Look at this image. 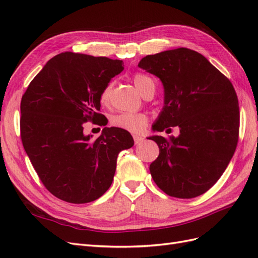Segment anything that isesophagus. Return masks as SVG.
I'll use <instances>...</instances> for the list:
<instances>
[{"label": "esophagus", "mask_w": 258, "mask_h": 258, "mask_svg": "<svg viewBox=\"0 0 258 258\" xmlns=\"http://www.w3.org/2000/svg\"><path fill=\"white\" fill-rule=\"evenodd\" d=\"M134 140H135V143L136 144H140V143H142L143 142V138L141 137V136H134Z\"/></svg>", "instance_id": "obj_1"}]
</instances>
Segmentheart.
<instances>
[{"label":"heart","mask_w":258,"mask_h":258,"mask_svg":"<svg viewBox=\"0 0 258 258\" xmlns=\"http://www.w3.org/2000/svg\"><path fill=\"white\" fill-rule=\"evenodd\" d=\"M132 80H134L136 87L142 96H145L146 93L151 91L155 92V83L150 76L143 73H137L132 77ZM112 90L113 85L110 83L100 92L99 100L101 104L104 106L110 104ZM111 123L116 128L138 134V132L142 131L143 128L146 126L147 117L142 113H119L112 117Z\"/></svg>","instance_id":"b5f03b06"}]
</instances>
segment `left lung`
I'll return each mask as SVG.
<instances>
[{"mask_svg":"<svg viewBox=\"0 0 258 258\" xmlns=\"http://www.w3.org/2000/svg\"><path fill=\"white\" fill-rule=\"evenodd\" d=\"M138 67L157 76L165 91L153 130L179 128L176 138L150 137L159 147L150 166L154 182L171 197L200 196L218 181L236 151L240 113L235 88L206 57L188 48L148 54Z\"/></svg>","mask_w":258,"mask_h":258,"instance_id":"left-lung-1","label":"left lung"}]
</instances>
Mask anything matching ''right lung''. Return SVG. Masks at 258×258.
Listing matches in <instances>:
<instances>
[{
    "mask_svg": "<svg viewBox=\"0 0 258 258\" xmlns=\"http://www.w3.org/2000/svg\"><path fill=\"white\" fill-rule=\"evenodd\" d=\"M121 60L62 52L30 83L20 104L23 147L42 183L70 204L97 200L110 188L117 156L135 144L128 131L105 127L84 135L100 120V92L122 70ZM105 126V124H103Z\"/></svg>",
    "mask_w": 258,
    "mask_h": 258,
    "instance_id": "1",
    "label": "right lung"
}]
</instances>
